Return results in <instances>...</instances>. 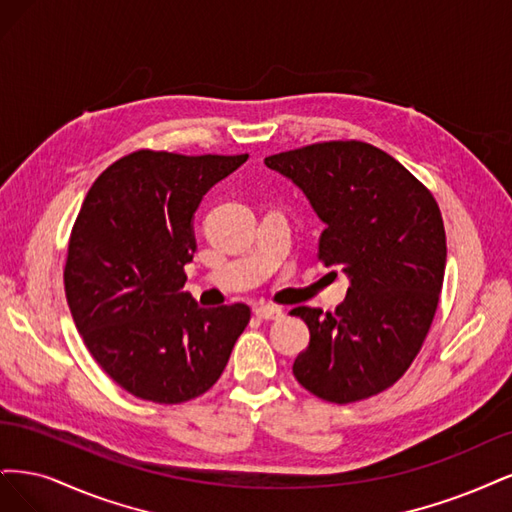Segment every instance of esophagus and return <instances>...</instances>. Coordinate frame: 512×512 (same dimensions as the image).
I'll return each instance as SVG.
<instances>
[{
  "instance_id": "esophagus-1",
  "label": "esophagus",
  "mask_w": 512,
  "mask_h": 512,
  "mask_svg": "<svg viewBox=\"0 0 512 512\" xmlns=\"http://www.w3.org/2000/svg\"><path fill=\"white\" fill-rule=\"evenodd\" d=\"M255 315H257V319H261V321H276V319H283V308L270 306V304L257 306V308H255Z\"/></svg>"
}]
</instances>
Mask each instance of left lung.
Segmentation results:
<instances>
[{"label":"left lung","mask_w":512,"mask_h":512,"mask_svg":"<svg viewBox=\"0 0 512 512\" xmlns=\"http://www.w3.org/2000/svg\"><path fill=\"white\" fill-rule=\"evenodd\" d=\"M325 223L317 259L349 276L336 312L300 306L310 329L293 376L334 404L366 400L408 370L434 321L447 236L434 195L400 161L357 140L266 157Z\"/></svg>","instance_id":"8db88e82"}]
</instances>
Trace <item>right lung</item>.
I'll list each match as a JSON object with an SVG mask.
<instances>
[{
  "label": "right lung",
  "instance_id": "obj_1",
  "mask_svg": "<svg viewBox=\"0 0 512 512\" xmlns=\"http://www.w3.org/2000/svg\"><path fill=\"white\" fill-rule=\"evenodd\" d=\"M249 155L136 151L102 172L74 223L65 298L89 353L140 400L180 404L223 374L251 308H202L185 287L202 197Z\"/></svg>",
  "mask_w": 512,
  "mask_h": 512
}]
</instances>
